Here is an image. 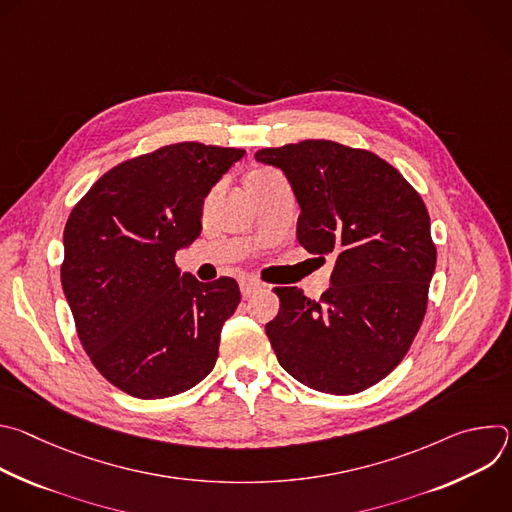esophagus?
Masks as SVG:
<instances>
[{
    "label": "esophagus",
    "mask_w": 512,
    "mask_h": 512,
    "mask_svg": "<svg viewBox=\"0 0 512 512\" xmlns=\"http://www.w3.org/2000/svg\"><path fill=\"white\" fill-rule=\"evenodd\" d=\"M261 287H263V285H261L257 279L247 277V279L241 281V294H243L245 298H251L253 294H257V291H261Z\"/></svg>",
    "instance_id": "1"
}]
</instances>
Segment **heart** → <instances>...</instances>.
Masks as SVG:
<instances>
[{
    "instance_id": "1",
    "label": "heart",
    "mask_w": 512,
    "mask_h": 512,
    "mask_svg": "<svg viewBox=\"0 0 512 512\" xmlns=\"http://www.w3.org/2000/svg\"><path fill=\"white\" fill-rule=\"evenodd\" d=\"M273 172H267V170H257L253 174H249V178H263V176H271Z\"/></svg>"
}]
</instances>
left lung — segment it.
Wrapping results in <instances>:
<instances>
[{"label": "left lung", "mask_w": 512, "mask_h": 512, "mask_svg": "<svg viewBox=\"0 0 512 512\" xmlns=\"http://www.w3.org/2000/svg\"><path fill=\"white\" fill-rule=\"evenodd\" d=\"M300 204L298 241L336 265L322 300L275 287L265 326L281 367L302 385L352 395L385 379L407 354L435 271L421 196L379 156L328 139L267 148Z\"/></svg>", "instance_id": "obj_1"}]
</instances>
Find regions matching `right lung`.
Wrapping results in <instances>:
<instances>
[{"mask_svg":"<svg viewBox=\"0 0 512 512\" xmlns=\"http://www.w3.org/2000/svg\"><path fill=\"white\" fill-rule=\"evenodd\" d=\"M245 150L196 141L101 176L64 227L62 289L97 371L137 399H164L212 369L241 291L180 273L174 257L202 231V206Z\"/></svg>","mask_w":512,"mask_h":512,"instance_id":"right-lung-1","label":"right lung"}]
</instances>
